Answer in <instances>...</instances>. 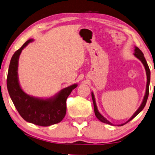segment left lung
<instances>
[{
	"label": "left lung",
	"mask_w": 155,
	"mask_h": 155,
	"mask_svg": "<svg viewBox=\"0 0 155 155\" xmlns=\"http://www.w3.org/2000/svg\"><path fill=\"white\" fill-rule=\"evenodd\" d=\"M134 55H135V57H136V58H137L138 59V60H140L141 61V62L143 63V64L144 65V67H145V71H146V75H147V85H146L145 94V96H144V97H143L142 103H141L140 106L139 107V108L138 109V110H136V112H135L134 114H133V116L130 117V118L128 119L127 121L125 122V123H124V124H119V125H117L118 126H121L124 125V124H125L128 123V121H130V120H132V119H134L135 117H136L137 115H138L139 113H140L141 111L143 110V108L145 107V104H146V102H147V100L148 95H149V86H150V69H149V67H148L147 63V62H146V60H145V57H144L143 52L141 51L139 49L138 47L135 46V50H134ZM91 95H92V99H93V106H94L95 114V116H96L97 118L100 121L103 122V123L110 124V125H113V124L111 123L110 121H109L106 118H104V117L102 116V115L99 112L98 110H97V105H96V102H95V99L94 94H93V92L91 93Z\"/></svg>",
	"instance_id": "left-lung-1"
}]
</instances>
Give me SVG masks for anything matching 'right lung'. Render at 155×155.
<instances>
[{"label": "right lung", "mask_w": 155, "mask_h": 155, "mask_svg": "<svg viewBox=\"0 0 155 155\" xmlns=\"http://www.w3.org/2000/svg\"><path fill=\"white\" fill-rule=\"evenodd\" d=\"M34 41L29 39L15 52L10 60L7 77V87L17 112L25 121L41 126L58 124L64 119L67 112L66 101L78 85L74 84L61 90L48 98H39L27 94L21 88L18 78V62L22 50Z\"/></svg>", "instance_id": "add662e5"}]
</instances>
